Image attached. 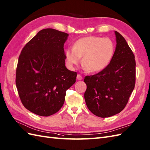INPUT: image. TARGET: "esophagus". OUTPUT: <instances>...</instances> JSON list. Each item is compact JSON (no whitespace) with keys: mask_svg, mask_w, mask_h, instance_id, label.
Segmentation results:
<instances>
[{"mask_svg":"<svg viewBox=\"0 0 150 150\" xmlns=\"http://www.w3.org/2000/svg\"><path fill=\"white\" fill-rule=\"evenodd\" d=\"M76 79L77 80H82V76L80 74H78L77 76H76Z\"/></svg>","mask_w":150,"mask_h":150,"instance_id":"esophagus-1","label":"esophagus"}]
</instances>
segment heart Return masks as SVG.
I'll return each instance as SVG.
<instances>
[{
    "label": "heart",
    "mask_w": 150,
    "mask_h": 150,
    "mask_svg": "<svg viewBox=\"0 0 150 150\" xmlns=\"http://www.w3.org/2000/svg\"><path fill=\"white\" fill-rule=\"evenodd\" d=\"M115 52L113 42L109 38L88 36L80 38L74 44L73 49L66 51L68 66L74 68L80 61L89 72L101 71L108 66Z\"/></svg>",
    "instance_id": "obj_1"
}]
</instances>
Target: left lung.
I'll return each mask as SVG.
<instances>
[{
    "label": "left lung",
    "mask_w": 150,
    "mask_h": 150,
    "mask_svg": "<svg viewBox=\"0 0 150 150\" xmlns=\"http://www.w3.org/2000/svg\"><path fill=\"white\" fill-rule=\"evenodd\" d=\"M115 33L117 46L110 64L98 74L84 78L87 108L101 118L122 112L136 83L135 56L124 37L117 31Z\"/></svg>",
    "instance_id": "8db88e82"
}]
</instances>
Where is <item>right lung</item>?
Instances as JSON below:
<instances>
[{
    "mask_svg": "<svg viewBox=\"0 0 150 150\" xmlns=\"http://www.w3.org/2000/svg\"><path fill=\"white\" fill-rule=\"evenodd\" d=\"M68 34L52 28L40 30L23 48L16 85L22 104L42 117L57 113L77 74L65 67L64 44Z\"/></svg>",
    "mask_w": 150,
    "mask_h": 150,
    "instance_id": "right-lung-1",
    "label": "right lung"
}]
</instances>
